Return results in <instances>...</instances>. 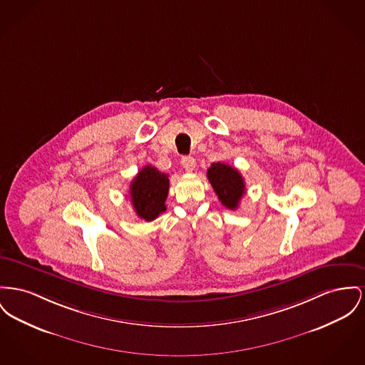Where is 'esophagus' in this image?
I'll return each mask as SVG.
<instances>
[{"label":"esophagus","mask_w":365,"mask_h":365,"mask_svg":"<svg viewBox=\"0 0 365 365\" xmlns=\"http://www.w3.org/2000/svg\"><path fill=\"white\" fill-rule=\"evenodd\" d=\"M182 167L187 172L194 171V168H195V160H194L193 157H190V155H185V157L182 158Z\"/></svg>","instance_id":"1"}]
</instances>
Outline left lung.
<instances>
[{"mask_svg":"<svg viewBox=\"0 0 365 365\" xmlns=\"http://www.w3.org/2000/svg\"><path fill=\"white\" fill-rule=\"evenodd\" d=\"M207 176L219 201L229 210H237L241 197L245 193V183L241 173L227 164L214 163L208 168Z\"/></svg>","mask_w":365,"mask_h":365,"instance_id":"left-lung-1","label":"left lung"}]
</instances>
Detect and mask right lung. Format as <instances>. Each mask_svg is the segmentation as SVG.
Instances as JSON below:
<instances>
[{
    "instance_id": "right-lung-1",
    "label": "right lung",
    "mask_w": 365,
    "mask_h": 365,
    "mask_svg": "<svg viewBox=\"0 0 365 365\" xmlns=\"http://www.w3.org/2000/svg\"><path fill=\"white\" fill-rule=\"evenodd\" d=\"M170 190L168 175L146 165L130 182L129 195L136 215L148 222L167 210L165 200Z\"/></svg>"
}]
</instances>
